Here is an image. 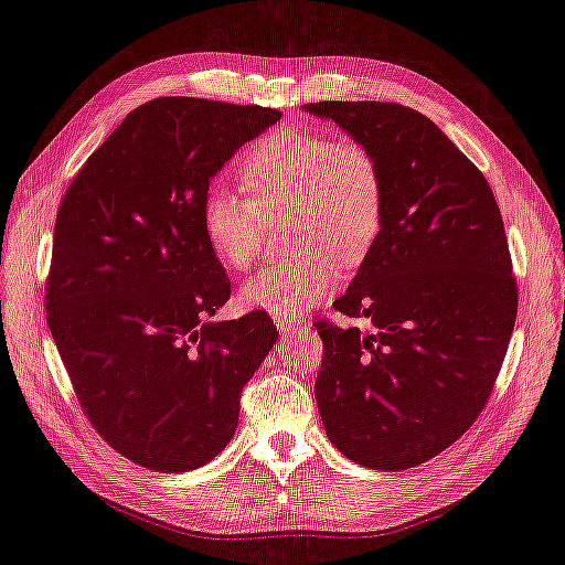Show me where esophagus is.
<instances>
[{
    "mask_svg": "<svg viewBox=\"0 0 565 565\" xmlns=\"http://www.w3.org/2000/svg\"><path fill=\"white\" fill-rule=\"evenodd\" d=\"M277 328H279L281 334H290V332H298L300 321L298 323L296 321H277Z\"/></svg>",
    "mask_w": 565,
    "mask_h": 565,
    "instance_id": "1",
    "label": "esophagus"
}]
</instances>
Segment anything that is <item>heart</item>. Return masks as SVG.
Segmentation results:
<instances>
[{"label": "heart", "instance_id": "b5f03b06", "mask_svg": "<svg viewBox=\"0 0 565 565\" xmlns=\"http://www.w3.org/2000/svg\"><path fill=\"white\" fill-rule=\"evenodd\" d=\"M239 175L254 199L212 184L201 226L214 256L244 269L260 252L267 222L290 214L288 237L311 252L269 265L239 288L244 309L296 321L330 298L339 263L360 265L376 244L385 218V180L370 147L311 131H286L254 145Z\"/></svg>", "mask_w": 565, "mask_h": 565}]
</instances>
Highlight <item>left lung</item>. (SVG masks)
Returning <instances> with one entry per match:
<instances>
[{
    "instance_id": "obj_1",
    "label": "left lung",
    "mask_w": 565,
    "mask_h": 565,
    "mask_svg": "<svg viewBox=\"0 0 565 565\" xmlns=\"http://www.w3.org/2000/svg\"><path fill=\"white\" fill-rule=\"evenodd\" d=\"M370 147L383 228L334 309L370 332L316 321V404L330 444L376 471L413 469L473 425L503 364L518 284L480 170L431 119L399 104L302 106Z\"/></svg>"
}]
</instances>
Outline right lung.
I'll use <instances>...</instances> for the list:
<instances>
[{
    "instance_id": "add662e5",
    "label": "right lung",
    "mask_w": 565,
    "mask_h": 565,
    "mask_svg": "<svg viewBox=\"0 0 565 565\" xmlns=\"http://www.w3.org/2000/svg\"><path fill=\"white\" fill-rule=\"evenodd\" d=\"M279 110L163 96L131 110L57 212L47 328L94 429L184 473L222 452L239 392L277 343L265 311L212 321L231 281L201 226L212 178Z\"/></svg>"
}]
</instances>
